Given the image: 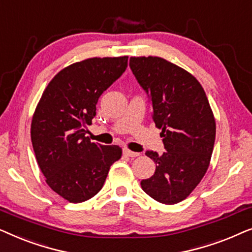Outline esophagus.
Returning <instances> with one entry per match:
<instances>
[{
  "label": "esophagus",
  "mask_w": 252,
  "mask_h": 252,
  "mask_svg": "<svg viewBox=\"0 0 252 252\" xmlns=\"http://www.w3.org/2000/svg\"><path fill=\"white\" fill-rule=\"evenodd\" d=\"M123 153H124V155H125V156H128V157H130V158H134V157L140 156L139 153H134V151L127 149V148H125V149L123 150Z\"/></svg>",
  "instance_id": "1"
}]
</instances>
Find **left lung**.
<instances>
[{"instance_id": "1", "label": "left lung", "mask_w": 252, "mask_h": 252, "mask_svg": "<svg viewBox=\"0 0 252 252\" xmlns=\"http://www.w3.org/2000/svg\"><path fill=\"white\" fill-rule=\"evenodd\" d=\"M130 70L149 97L166 153L146 155L156 163L141 187L155 201L177 204L204 177L216 140V120L206 94L194 75L164 58L130 57Z\"/></svg>"}]
</instances>
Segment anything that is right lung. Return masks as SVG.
<instances>
[{"label": "right lung", "instance_id": "obj_1", "mask_svg": "<svg viewBox=\"0 0 252 252\" xmlns=\"http://www.w3.org/2000/svg\"><path fill=\"white\" fill-rule=\"evenodd\" d=\"M128 56L93 57L61 70L42 93L31 124V140L40 170L53 190L81 203L101 190L119 146L92 142L87 125L99 96L127 67Z\"/></svg>", "mask_w": 252, "mask_h": 252}]
</instances>
